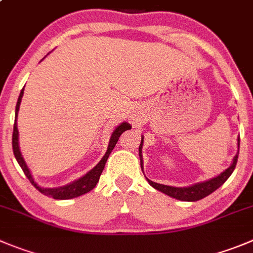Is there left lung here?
<instances>
[{"label":"left lung","mask_w":253,"mask_h":253,"mask_svg":"<svg viewBox=\"0 0 253 253\" xmlns=\"http://www.w3.org/2000/svg\"><path fill=\"white\" fill-rule=\"evenodd\" d=\"M142 145H143V137L141 138V143L140 147H138V155H140V160H141V169H142L143 165V160H142ZM238 148H240V138H238V143H237ZM237 159H238V153L233 157L232 165H231L228 169H226L225 171L222 172L218 176L213 177L211 180L205 181V182H198L195 183L192 186H188V187H173V186H167V185H161V183H156L153 181L146 180L148 181L151 186L156 190L161 191L162 193L165 195L169 196L172 198H176V200H180V201H188V202H193V201H198V200H202L206 196L211 195L212 192L217 190L218 187L223 185L226 181L228 180V177L232 174L233 169H235L236 164H237ZM143 171V169H142Z\"/></svg>","instance_id":"obj_1"}]
</instances>
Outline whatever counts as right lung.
<instances>
[{
    "instance_id": "add662e5",
    "label": "right lung",
    "mask_w": 253,
    "mask_h": 253,
    "mask_svg": "<svg viewBox=\"0 0 253 253\" xmlns=\"http://www.w3.org/2000/svg\"><path fill=\"white\" fill-rule=\"evenodd\" d=\"M22 96H23V88L22 91H21L20 96H18L17 105H16L15 125H13V134H12V148H13V155H15L18 165L21 166L22 171L25 172L26 177L30 180V182L36 187V190H39L40 192L43 193L44 196H48V197L55 198V200H70V198L79 197V196H82L84 195V193L89 192L91 190H93V188L96 187V185H97L98 180H100L101 173H102L103 169H105L106 161H107L108 156L111 155L113 147H115L117 141H119V137L124 133L125 131L131 129V125L127 124V122H122L121 125H119V126L116 127L115 131H113L112 134H111L110 143H108V147H107V151H106L105 156H103L102 159H101V161L98 162V164L96 165L91 171L87 172L84 176H82L81 178H79V180L68 183V185L62 186V187L44 188V187H41V186H39L36 182H35L34 177H32V174H31L30 169H28L27 165H26L22 155H21L20 146H18V129H17V124H16V121H17V113H18V110H20Z\"/></svg>"
}]
</instances>
